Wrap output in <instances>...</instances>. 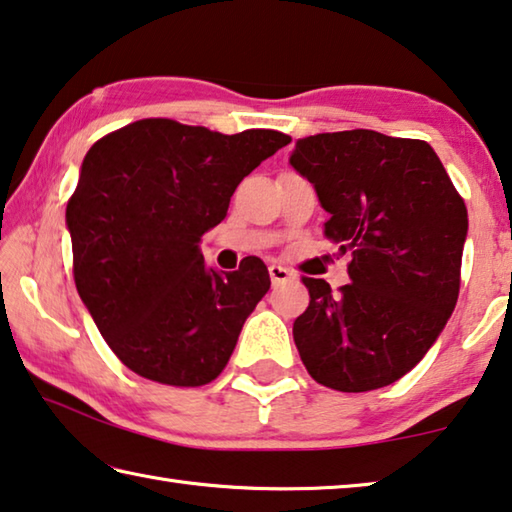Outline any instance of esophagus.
<instances>
[{
    "label": "esophagus",
    "mask_w": 512,
    "mask_h": 512,
    "mask_svg": "<svg viewBox=\"0 0 512 512\" xmlns=\"http://www.w3.org/2000/svg\"><path fill=\"white\" fill-rule=\"evenodd\" d=\"M268 275H271L273 287H277V284L289 282L291 277H293V273L289 271V268H284V266H280V264H271V266H268Z\"/></svg>",
    "instance_id": "obj_1"
}]
</instances>
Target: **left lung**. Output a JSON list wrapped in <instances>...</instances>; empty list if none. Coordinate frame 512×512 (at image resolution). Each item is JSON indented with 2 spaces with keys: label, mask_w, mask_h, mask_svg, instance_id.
Here are the masks:
<instances>
[{
  "label": "left lung",
  "mask_w": 512,
  "mask_h": 512,
  "mask_svg": "<svg viewBox=\"0 0 512 512\" xmlns=\"http://www.w3.org/2000/svg\"><path fill=\"white\" fill-rule=\"evenodd\" d=\"M291 167L329 214L325 237L350 253L339 291L302 277L309 307L293 323L300 359L343 393L388 386L443 332L461 287L467 210L422 140L377 131L302 137Z\"/></svg>",
  "instance_id": "1"
}]
</instances>
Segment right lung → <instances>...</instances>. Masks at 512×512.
<instances>
[{
    "label": "right lung",
    "mask_w": 512,
    "mask_h": 512,
    "mask_svg": "<svg viewBox=\"0 0 512 512\" xmlns=\"http://www.w3.org/2000/svg\"><path fill=\"white\" fill-rule=\"evenodd\" d=\"M289 142L266 128L223 135L140 119L83 158L65 212L74 282L110 350L140 377L203 386L221 375L271 277L257 257L223 275L198 244L241 180Z\"/></svg>",
    "instance_id": "right-lung-1"
}]
</instances>
